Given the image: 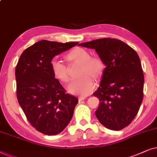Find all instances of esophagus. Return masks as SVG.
Masks as SVG:
<instances>
[{"mask_svg":"<svg viewBox=\"0 0 157 157\" xmlns=\"http://www.w3.org/2000/svg\"><path fill=\"white\" fill-rule=\"evenodd\" d=\"M85 100V97H80L78 98V100H79V102H81V101H82V100Z\"/></svg>","mask_w":157,"mask_h":157,"instance_id":"obj_1","label":"esophagus"}]
</instances>
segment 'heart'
Masks as SVG:
<instances>
[{"label":"heart","mask_w":157,"mask_h":157,"mask_svg":"<svg viewBox=\"0 0 157 157\" xmlns=\"http://www.w3.org/2000/svg\"><path fill=\"white\" fill-rule=\"evenodd\" d=\"M66 59L70 62L81 64L78 76L80 77L72 80L68 86L71 93L82 96L90 95L95 87L93 79L98 80L103 75L105 70L103 60L98 56H91L89 52L80 47L72 49L66 55ZM52 74L58 80L67 82L70 80L67 66L59 59L51 61Z\"/></svg>","instance_id":"b5f03b06"}]
</instances>
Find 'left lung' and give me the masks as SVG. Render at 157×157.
<instances>
[{
	"label": "left lung",
	"instance_id": "8db88e82",
	"mask_svg": "<svg viewBox=\"0 0 157 157\" xmlns=\"http://www.w3.org/2000/svg\"><path fill=\"white\" fill-rule=\"evenodd\" d=\"M79 46L95 49L106 66L100 86L93 93L100 100L95 111L98 121L110 130L128 126L144 97V77L138 54L117 39H95Z\"/></svg>",
	"mask_w": 157,
	"mask_h": 157
}]
</instances>
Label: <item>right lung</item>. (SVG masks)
I'll use <instances>...</instances> for the list:
<instances>
[{
    "label": "right lung",
    "instance_id": "1",
    "mask_svg": "<svg viewBox=\"0 0 157 157\" xmlns=\"http://www.w3.org/2000/svg\"><path fill=\"white\" fill-rule=\"evenodd\" d=\"M78 44L39 41L23 52L16 65L18 103L31 126L46 135L62 132L78 103L54 77L50 63L56 55Z\"/></svg>",
    "mask_w": 157,
    "mask_h": 157
}]
</instances>
